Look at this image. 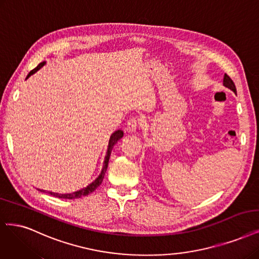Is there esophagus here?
Masks as SVG:
<instances>
[{"label": "esophagus", "mask_w": 259, "mask_h": 259, "mask_svg": "<svg viewBox=\"0 0 259 259\" xmlns=\"http://www.w3.org/2000/svg\"><path fill=\"white\" fill-rule=\"evenodd\" d=\"M138 125H139V120L137 118H131L127 121L126 130L128 131V133H135L137 131Z\"/></svg>", "instance_id": "34e87169"}]
</instances>
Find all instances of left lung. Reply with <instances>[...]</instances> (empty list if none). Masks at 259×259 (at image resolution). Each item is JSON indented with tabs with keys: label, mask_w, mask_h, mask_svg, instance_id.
Wrapping results in <instances>:
<instances>
[{
	"label": "left lung",
	"mask_w": 259,
	"mask_h": 259,
	"mask_svg": "<svg viewBox=\"0 0 259 259\" xmlns=\"http://www.w3.org/2000/svg\"><path fill=\"white\" fill-rule=\"evenodd\" d=\"M223 85L226 87V88H228L229 90H231V91H233L235 94H237L236 85H235V83H234L233 80L230 79V77H229L227 74H225V75H224V79H223Z\"/></svg>",
	"instance_id": "8db88e82"
}]
</instances>
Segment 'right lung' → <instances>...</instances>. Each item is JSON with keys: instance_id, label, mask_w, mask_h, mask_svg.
Wrapping results in <instances>:
<instances>
[{"instance_id": "right-lung-1", "label": "right lung", "mask_w": 259, "mask_h": 259, "mask_svg": "<svg viewBox=\"0 0 259 259\" xmlns=\"http://www.w3.org/2000/svg\"><path fill=\"white\" fill-rule=\"evenodd\" d=\"M45 64H46V61L41 62V63H39L36 67H35L33 70H31V72L29 73V75L26 76L25 79H28L30 76H32L33 74H35L37 72V70H39ZM123 137V132L121 130H118L115 131L114 133H112V135L110 136L109 138V142H108V148H107V152H106V156H105V159H104V163H103V168H102V171L101 174L99 175V177L96 178V179L89 184L88 186L83 187V189L79 190V191H76V192H73V193H68V194H59V193H55V192H48V194L55 196V197H58V198H64V199H75V198H80L82 197V196H87L89 194H91L92 192H94L97 187H99L104 179V176H105V172L107 170V167H108V163H109V158H110V154H111V151L113 149V146L117 144V142ZM40 191V190H39ZM42 192V191H40Z\"/></svg>"}]
</instances>
